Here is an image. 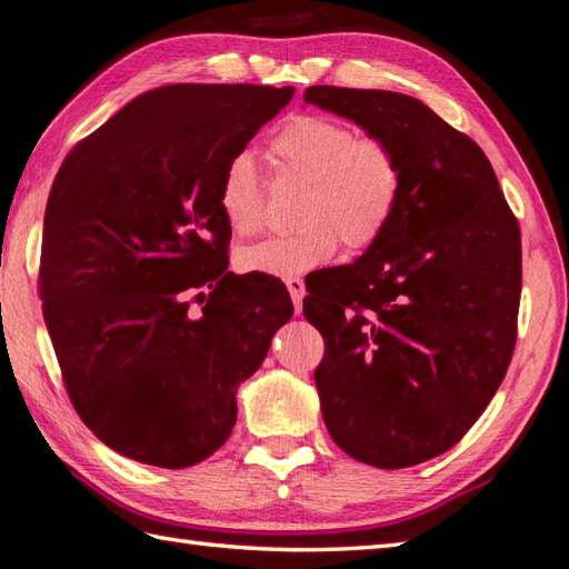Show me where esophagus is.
<instances>
[{
  "label": "esophagus",
  "mask_w": 569,
  "mask_h": 569,
  "mask_svg": "<svg viewBox=\"0 0 569 569\" xmlns=\"http://www.w3.org/2000/svg\"><path fill=\"white\" fill-rule=\"evenodd\" d=\"M286 288H288V293H291V298H293V308H296V313H300V310H303V296H306V283L300 281V278H286Z\"/></svg>",
  "instance_id": "1"
}]
</instances>
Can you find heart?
Wrapping results in <instances>:
<instances>
[{
	"mask_svg": "<svg viewBox=\"0 0 569 569\" xmlns=\"http://www.w3.org/2000/svg\"><path fill=\"white\" fill-rule=\"evenodd\" d=\"M271 154L283 172L306 182L296 211L300 229L239 249L241 271L306 273L328 263L340 241L352 251L372 247L392 221L402 164L389 140L328 116H296L273 136ZM219 209L239 237L259 231L263 192L249 152L233 154L221 172Z\"/></svg>",
	"mask_w": 569,
	"mask_h": 569,
	"instance_id": "1",
	"label": "heart"
}]
</instances>
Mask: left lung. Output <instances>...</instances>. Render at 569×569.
I'll use <instances>...</instances> for the list:
<instances>
[{"mask_svg": "<svg viewBox=\"0 0 569 569\" xmlns=\"http://www.w3.org/2000/svg\"><path fill=\"white\" fill-rule=\"evenodd\" d=\"M306 103L392 142L402 197L385 233L303 300L332 441L377 469L449 451L513 358L520 229L478 144L421 100L310 86Z\"/></svg>", "mask_w": 569, "mask_h": 569, "instance_id": "1", "label": "left lung"}]
</instances>
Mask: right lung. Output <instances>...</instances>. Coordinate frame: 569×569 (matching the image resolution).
<instances>
[{
    "instance_id": "1",
    "label": "right lung",
    "mask_w": 569,
    "mask_h": 569,
    "mask_svg": "<svg viewBox=\"0 0 569 569\" xmlns=\"http://www.w3.org/2000/svg\"><path fill=\"white\" fill-rule=\"evenodd\" d=\"M291 98V86L154 88L56 174L43 320L78 417L128 459L187 469L214 453L237 421L239 385L293 316L273 276L227 271L219 209L227 162Z\"/></svg>"
}]
</instances>
